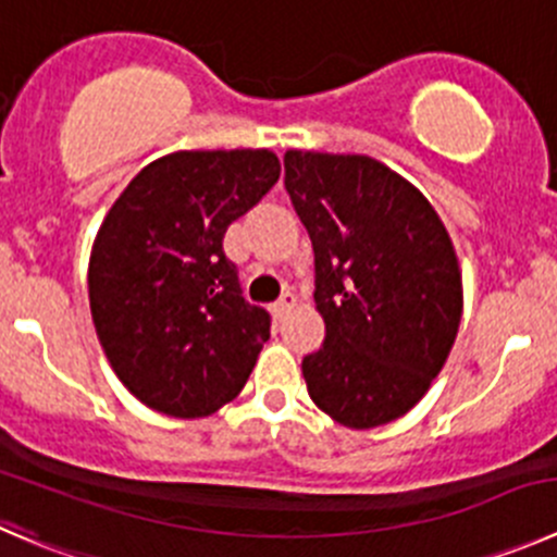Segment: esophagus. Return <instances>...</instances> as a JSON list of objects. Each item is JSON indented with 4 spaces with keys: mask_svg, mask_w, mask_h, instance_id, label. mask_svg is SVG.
<instances>
[{
    "mask_svg": "<svg viewBox=\"0 0 557 557\" xmlns=\"http://www.w3.org/2000/svg\"><path fill=\"white\" fill-rule=\"evenodd\" d=\"M294 305H296V294L285 290V294L277 299V305H274V315H277V318L285 315V312H288Z\"/></svg>",
    "mask_w": 557,
    "mask_h": 557,
    "instance_id": "obj_1",
    "label": "esophagus"
}]
</instances>
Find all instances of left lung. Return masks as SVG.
I'll return each instance as SVG.
<instances>
[{
	"mask_svg": "<svg viewBox=\"0 0 557 557\" xmlns=\"http://www.w3.org/2000/svg\"><path fill=\"white\" fill-rule=\"evenodd\" d=\"M283 163L326 323L321 348L301 359L307 392L345 428H381L449 359L462 318L455 245L433 203L367 154L290 149Z\"/></svg>",
	"mask_w": 557,
	"mask_h": 557,
	"instance_id": "1",
	"label": "left lung"
}]
</instances>
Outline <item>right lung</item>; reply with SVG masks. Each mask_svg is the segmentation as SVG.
I'll return each mask as SVG.
<instances>
[{"label":"right lung","mask_w":557,"mask_h":557,"mask_svg":"<svg viewBox=\"0 0 557 557\" xmlns=\"http://www.w3.org/2000/svg\"><path fill=\"white\" fill-rule=\"evenodd\" d=\"M280 180L269 149L174 152L113 201L89 258L97 337L129 394L176 419L245 388L272 318L242 296L223 236Z\"/></svg>","instance_id":"right-lung-1"}]
</instances>
